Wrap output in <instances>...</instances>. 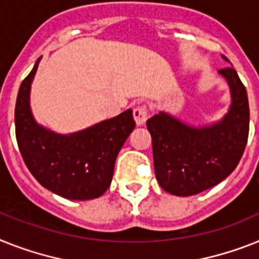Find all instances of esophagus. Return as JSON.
<instances>
[{"label":"esophagus","mask_w":259,"mask_h":259,"mask_svg":"<svg viewBox=\"0 0 259 259\" xmlns=\"http://www.w3.org/2000/svg\"><path fill=\"white\" fill-rule=\"evenodd\" d=\"M134 117L136 124L143 125L145 124V121L148 119V112H147V108L145 107H136L134 110Z\"/></svg>","instance_id":"esophagus-1"}]
</instances>
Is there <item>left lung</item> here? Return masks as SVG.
<instances>
[{"label": "left lung", "mask_w": 259, "mask_h": 259, "mask_svg": "<svg viewBox=\"0 0 259 259\" xmlns=\"http://www.w3.org/2000/svg\"><path fill=\"white\" fill-rule=\"evenodd\" d=\"M219 74L232 98L221 120L196 127L163 111L147 120L156 179L168 193L181 197L201 193L225 180L242 157L250 120L246 89L233 67Z\"/></svg>", "instance_id": "left-lung-1"}]
</instances>
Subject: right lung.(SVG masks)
<instances>
[{"instance_id": "right-lung-1", "label": "right lung", "mask_w": 259, "mask_h": 259, "mask_svg": "<svg viewBox=\"0 0 259 259\" xmlns=\"http://www.w3.org/2000/svg\"><path fill=\"white\" fill-rule=\"evenodd\" d=\"M40 58L17 96L19 152L35 180L53 193L80 201L100 197L111 185L117 153L136 125L132 110L72 134H57L38 124L30 108V90Z\"/></svg>"}]
</instances>
